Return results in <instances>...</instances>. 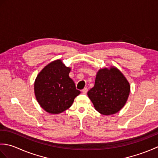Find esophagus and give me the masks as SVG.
<instances>
[{"instance_id":"34e87169","label":"esophagus","mask_w":158,"mask_h":158,"mask_svg":"<svg viewBox=\"0 0 158 158\" xmlns=\"http://www.w3.org/2000/svg\"><path fill=\"white\" fill-rule=\"evenodd\" d=\"M88 88H84V89H82V93L83 94H86L87 92H88Z\"/></svg>"}]
</instances>
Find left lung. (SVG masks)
<instances>
[{
    "label": "left lung",
    "instance_id": "left-lung-1",
    "mask_svg": "<svg viewBox=\"0 0 158 158\" xmlns=\"http://www.w3.org/2000/svg\"><path fill=\"white\" fill-rule=\"evenodd\" d=\"M130 86L119 70L115 66L100 69L95 84L88 92L95 109L102 115H113L122 109L128 98Z\"/></svg>",
    "mask_w": 158,
    "mask_h": 158
}]
</instances>
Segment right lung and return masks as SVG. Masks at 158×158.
I'll use <instances>...</instances> for the list:
<instances>
[{
	"mask_svg": "<svg viewBox=\"0 0 158 158\" xmlns=\"http://www.w3.org/2000/svg\"><path fill=\"white\" fill-rule=\"evenodd\" d=\"M70 71V68L64 64L61 60H56L45 66L36 77L35 96L46 112L62 113L70 108L75 97L81 93L69 77Z\"/></svg>",
	"mask_w": 158,
	"mask_h": 158,
	"instance_id": "obj_1",
	"label": "right lung"
}]
</instances>
